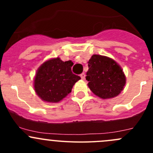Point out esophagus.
Returning a JSON list of instances; mask_svg holds the SVG:
<instances>
[{
    "mask_svg": "<svg viewBox=\"0 0 153 153\" xmlns=\"http://www.w3.org/2000/svg\"><path fill=\"white\" fill-rule=\"evenodd\" d=\"M81 79H82V80L85 79V74H84V73L81 74Z\"/></svg>",
    "mask_w": 153,
    "mask_h": 153,
    "instance_id": "obj_1",
    "label": "esophagus"
}]
</instances>
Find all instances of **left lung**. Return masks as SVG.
Listing matches in <instances>:
<instances>
[{
	"mask_svg": "<svg viewBox=\"0 0 153 153\" xmlns=\"http://www.w3.org/2000/svg\"><path fill=\"white\" fill-rule=\"evenodd\" d=\"M86 79L90 90L99 98L116 97L124 89L126 76L121 66L109 57L93 55L88 62Z\"/></svg>",
	"mask_w": 153,
	"mask_h": 153,
	"instance_id": "8db88e82",
	"label": "left lung"
}]
</instances>
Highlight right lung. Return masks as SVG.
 <instances>
[{
    "mask_svg": "<svg viewBox=\"0 0 153 153\" xmlns=\"http://www.w3.org/2000/svg\"><path fill=\"white\" fill-rule=\"evenodd\" d=\"M72 64L55 58L40 66L34 78V89L42 101L58 103L70 93L72 86L81 79L72 72Z\"/></svg>",
    "mask_w": 153,
    "mask_h": 153,
    "instance_id": "right-lung-1",
    "label": "right lung"
}]
</instances>
